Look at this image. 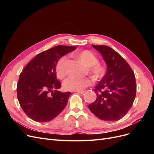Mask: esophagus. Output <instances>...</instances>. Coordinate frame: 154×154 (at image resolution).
<instances>
[{
  "label": "esophagus",
  "instance_id": "esophagus-1",
  "mask_svg": "<svg viewBox=\"0 0 154 154\" xmlns=\"http://www.w3.org/2000/svg\"><path fill=\"white\" fill-rule=\"evenodd\" d=\"M74 92H76V93H78V94H84V93H85V91H74Z\"/></svg>",
  "mask_w": 154,
  "mask_h": 154
}]
</instances>
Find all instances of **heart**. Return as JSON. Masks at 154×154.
Instances as JSON below:
<instances>
[{
  "label": "heart",
  "mask_w": 154,
  "mask_h": 154,
  "mask_svg": "<svg viewBox=\"0 0 154 154\" xmlns=\"http://www.w3.org/2000/svg\"><path fill=\"white\" fill-rule=\"evenodd\" d=\"M76 57L87 67V71L95 80H100L105 74V68L98 64V58L89 51H83L76 54ZM67 57H62L57 63L55 67L56 74L58 78L62 79L66 75ZM92 84V81L87 77L76 78L69 76L64 80L63 86L67 91H81Z\"/></svg>",
  "instance_id": "heart-1"
}]
</instances>
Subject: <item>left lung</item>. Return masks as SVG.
Listing matches in <instances>:
<instances>
[{
    "mask_svg": "<svg viewBox=\"0 0 154 154\" xmlns=\"http://www.w3.org/2000/svg\"><path fill=\"white\" fill-rule=\"evenodd\" d=\"M92 46L103 57L106 71L95 87L97 98L88 108L97 118L107 122L122 119L136 97V83L131 67L113 49L106 45Z\"/></svg>",
    "mask_w": 154,
    "mask_h": 154,
    "instance_id": "1",
    "label": "left lung"
}]
</instances>
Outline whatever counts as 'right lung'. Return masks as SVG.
I'll use <instances>...</instances> for the list:
<instances>
[{"label": "right lung", "instance_id": "obj_1", "mask_svg": "<svg viewBox=\"0 0 154 154\" xmlns=\"http://www.w3.org/2000/svg\"><path fill=\"white\" fill-rule=\"evenodd\" d=\"M76 49L75 46L57 45L43 51L20 73L17 84L18 100L31 119L49 122L65 109L71 93L57 91L61 83L57 78L55 67L60 58Z\"/></svg>", "mask_w": 154, "mask_h": 154}]
</instances>
